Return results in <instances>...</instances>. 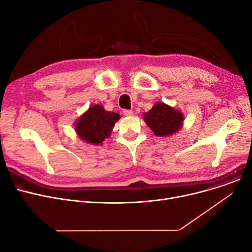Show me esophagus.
Wrapping results in <instances>:
<instances>
[{"label": "esophagus", "mask_w": 252, "mask_h": 252, "mask_svg": "<svg viewBox=\"0 0 252 252\" xmlns=\"http://www.w3.org/2000/svg\"><path fill=\"white\" fill-rule=\"evenodd\" d=\"M123 114L125 116H132L133 115V111L132 110H124L123 111Z\"/></svg>", "instance_id": "1"}]
</instances>
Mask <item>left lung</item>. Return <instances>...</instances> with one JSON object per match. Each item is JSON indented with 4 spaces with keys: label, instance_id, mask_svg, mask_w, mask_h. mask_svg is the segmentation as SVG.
I'll return each mask as SVG.
<instances>
[{
    "label": "left lung",
    "instance_id": "8db88e82",
    "mask_svg": "<svg viewBox=\"0 0 252 252\" xmlns=\"http://www.w3.org/2000/svg\"><path fill=\"white\" fill-rule=\"evenodd\" d=\"M144 121L157 136H170L178 132L183 125V114L164 102H157L147 113L143 114Z\"/></svg>",
    "mask_w": 252,
    "mask_h": 252
}]
</instances>
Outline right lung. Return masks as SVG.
I'll use <instances>...</instances> for the list:
<instances>
[{"label": "right lung", "mask_w": 252, "mask_h": 252, "mask_svg": "<svg viewBox=\"0 0 252 252\" xmlns=\"http://www.w3.org/2000/svg\"><path fill=\"white\" fill-rule=\"evenodd\" d=\"M120 119V115L108 112L100 105L92 106L75 123V131L78 136L95 145H101V142L108 138L116 124Z\"/></svg>", "instance_id": "obj_1"}]
</instances>
